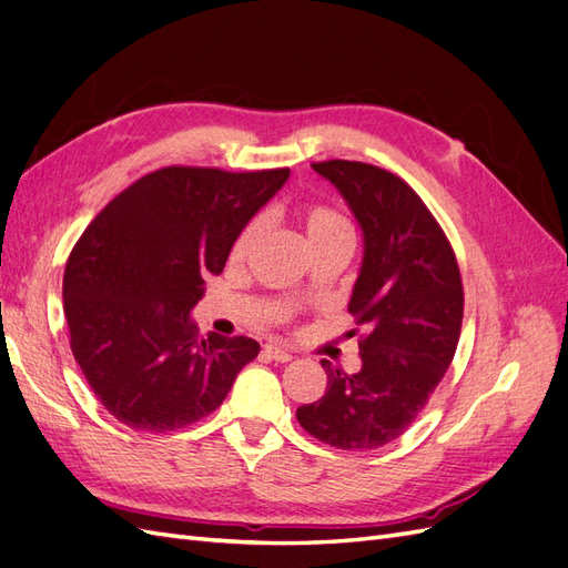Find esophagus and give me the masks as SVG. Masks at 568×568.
<instances>
[{
    "mask_svg": "<svg viewBox=\"0 0 568 568\" xmlns=\"http://www.w3.org/2000/svg\"><path fill=\"white\" fill-rule=\"evenodd\" d=\"M263 355L267 357V359H274V363H288L291 355L288 351H284V348H280V346H272V343H267V346L263 348Z\"/></svg>",
    "mask_w": 568,
    "mask_h": 568,
    "instance_id": "obj_1",
    "label": "esophagus"
}]
</instances>
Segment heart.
Masks as SVG:
<instances>
[{
    "instance_id": "obj_1",
    "label": "heart",
    "mask_w": 568,
    "mask_h": 568,
    "mask_svg": "<svg viewBox=\"0 0 568 568\" xmlns=\"http://www.w3.org/2000/svg\"><path fill=\"white\" fill-rule=\"evenodd\" d=\"M298 220L303 225L307 244H311L313 248H317L322 244H329V242H338V239H353L351 222L338 211L329 209V205H320V203L303 205V209L298 211ZM257 234H261V225H257V222H251V225L242 234H239V239L234 242V248H232L234 261H244V257L251 253V248L255 246Z\"/></svg>"
}]
</instances>
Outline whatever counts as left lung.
Listing matches in <instances>:
<instances>
[{"mask_svg":"<svg viewBox=\"0 0 568 568\" xmlns=\"http://www.w3.org/2000/svg\"><path fill=\"white\" fill-rule=\"evenodd\" d=\"M363 230V265L348 311L367 334L363 367L343 374L322 359L326 390L296 409L307 434L341 450H376L407 432L448 372L464 291L455 253L412 186L357 161L313 163Z\"/></svg>","mask_w":568,"mask_h":568,"instance_id":"8db88e82","label":"left lung"}]
</instances>
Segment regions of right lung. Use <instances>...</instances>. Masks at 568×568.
Listing matches in <instances>:
<instances>
[{
	"instance_id": "right-lung-1",
	"label": "right lung",
	"mask_w": 568,
	"mask_h": 568,
	"mask_svg": "<svg viewBox=\"0 0 568 568\" xmlns=\"http://www.w3.org/2000/svg\"><path fill=\"white\" fill-rule=\"evenodd\" d=\"M288 168H163L120 192L82 232L63 272V313L84 379L111 415L168 434L222 405L261 351L248 336L199 338L203 277L220 274Z\"/></svg>"
}]
</instances>
